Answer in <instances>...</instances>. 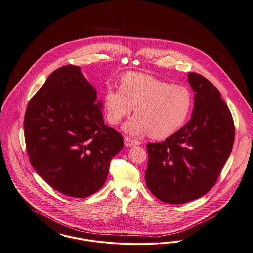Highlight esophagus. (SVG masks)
I'll return each instance as SVG.
<instances>
[{
	"instance_id": "34e87169",
	"label": "esophagus",
	"mask_w": 253,
	"mask_h": 253,
	"mask_svg": "<svg viewBox=\"0 0 253 253\" xmlns=\"http://www.w3.org/2000/svg\"><path fill=\"white\" fill-rule=\"evenodd\" d=\"M124 141H125V146L126 147H132V146H136V145L140 144V142H138L136 140H132L129 137H125Z\"/></svg>"
}]
</instances>
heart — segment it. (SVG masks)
Here are the masks:
<instances>
[{
  "label": "heart",
  "instance_id": "b5f03b06",
  "mask_svg": "<svg viewBox=\"0 0 253 253\" xmlns=\"http://www.w3.org/2000/svg\"><path fill=\"white\" fill-rule=\"evenodd\" d=\"M107 121L116 125L130 114L123 126L130 136L149 133L165 138L183 126L192 108V96L181 86L158 80L150 75L128 72L121 79V87L107 88L104 98Z\"/></svg>",
  "mask_w": 253,
  "mask_h": 253
}]
</instances>
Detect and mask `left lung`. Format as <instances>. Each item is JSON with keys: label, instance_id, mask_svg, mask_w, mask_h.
Returning <instances> with one entry per match:
<instances>
[{"label": "left lung", "instance_id": "1", "mask_svg": "<svg viewBox=\"0 0 253 253\" xmlns=\"http://www.w3.org/2000/svg\"><path fill=\"white\" fill-rule=\"evenodd\" d=\"M194 95L189 123L164 142L149 143L145 179L162 202L197 200L215 185L234 143L232 115L219 90L197 73H188Z\"/></svg>", "mask_w": 253, "mask_h": 253}]
</instances>
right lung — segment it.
I'll return each instance as SVG.
<instances>
[{"instance_id": "1", "label": "right lung", "mask_w": 253, "mask_h": 253, "mask_svg": "<svg viewBox=\"0 0 253 253\" xmlns=\"http://www.w3.org/2000/svg\"><path fill=\"white\" fill-rule=\"evenodd\" d=\"M102 102L81 68L52 72L29 101L24 133L30 161L54 190L86 198L101 189L110 160L124 147L122 135L106 126Z\"/></svg>"}]
</instances>
